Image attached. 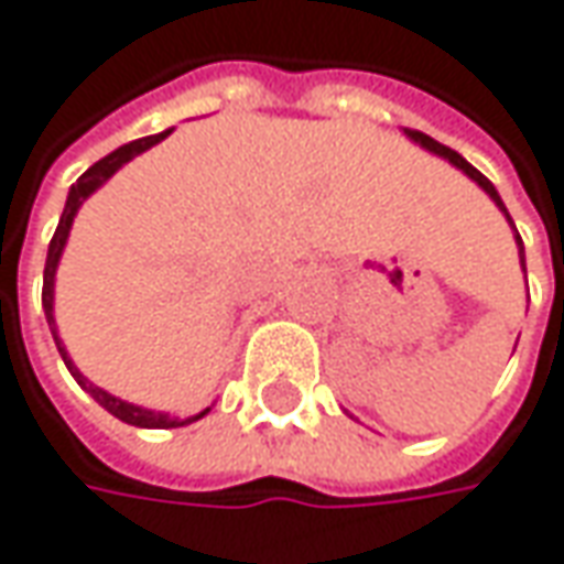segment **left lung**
<instances>
[{
	"label": "left lung",
	"instance_id": "1",
	"mask_svg": "<svg viewBox=\"0 0 564 564\" xmlns=\"http://www.w3.org/2000/svg\"><path fill=\"white\" fill-rule=\"evenodd\" d=\"M406 138H413V141H416V144H423L426 151H432V154H438V158H445V160H448V163H454L457 170H464V173H467V176H470V180H474V183H477L479 188H482V192H486V195H489V198H492V202L499 205V210H502L505 217H508V224L514 227V220H511V214H508V208H505V205H502V198H499L496 185L489 183V180H486V176L479 173L474 163H467V160L460 158L457 151H452V148H445V144H438L435 138L423 135V132H413V129H406ZM514 239H518V256H521V268H524V242H521V236H518V230H514ZM524 274H527V268H524Z\"/></svg>",
	"mask_w": 564,
	"mask_h": 564
}]
</instances>
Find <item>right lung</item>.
Returning <instances> with one entry per match:
<instances>
[{"label":"right lung","instance_id":"1","mask_svg":"<svg viewBox=\"0 0 564 564\" xmlns=\"http://www.w3.org/2000/svg\"><path fill=\"white\" fill-rule=\"evenodd\" d=\"M170 135V129L166 132H160V135H148V138H138V141H129V144H122V148H116L112 154H107L104 160H97L90 170H85L82 176H78V183L68 188V198H65V208H62L59 217V227H56V234L50 239V252H46V268H43V312H46V322H50V330H53V340H56V347H59L62 362L68 366V372L75 376V381L85 388L87 394L97 401V404L104 406V410H110L116 420H122V423H129V426L138 429H176V426H188V423H195V420H202L208 410H202V413H195V416H170V413H158V410H144V406L129 404V401H119V398H112L107 394L104 388H97V384H90V381L75 369V362L68 359L65 354V344H62L59 330H56V318H53V286H56V268H59V258L62 249H65V239H68V230H72V220H75V214L78 208L85 205L87 195H94L100 185L110 180L112 173L122 166V163H129L132 158H138L141 151H148V148H154L158 141Z\"/></svg>","mask_w":564,"mask_h":564}]
</instances>
